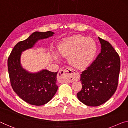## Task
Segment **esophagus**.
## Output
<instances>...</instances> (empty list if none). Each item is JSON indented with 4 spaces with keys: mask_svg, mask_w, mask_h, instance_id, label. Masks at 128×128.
I'll return each instance as SVG.
<instances>
[{
    "mask_svg": "<svg viewBox=\"0 0 128 128\" xmlns=\"http://www.w3.org/2000/svg\"><path fill=\"white\" fill-rule=\"evenodd\" d=\"M58 77L61 82L71 83L79 80L80 75L79 72L72 68H66L58 72Z\"/></svg>",
    "mask_w": 128,
    "mask_h": 128,
    "instance_id": "1",
    "label": "esophagus"
}]
</instances>
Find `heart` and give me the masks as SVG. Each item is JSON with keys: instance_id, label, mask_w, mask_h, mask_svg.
I'll list each match as a JSON object with an SVG mask.
<instances>
[{"instance_id": "b5f03b06", "label": "heart", "mask_w": 128, "mask_h": 128, "mask_svg": "<svg viewBox=\"0 0 128 128\" xmlns=\"http://www.w3.org/2000/svg\"><path fill=\"white\" fill-rule=\"evenodd\" d=\"M95 42L90 38L75 35L62 42L58 48L62 56H69L70 63L77 68H83L90 63L96 53Z\"/></svg>"}]
</instances>
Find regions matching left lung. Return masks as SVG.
Segmentation results:
<instances>
[{
    "label": "left lung",
    "instance_id": "left-lung-1",
    "mask_svg": "<svg viewBox=\"0 0 128 128\" xmlns=\"http://www.w3.org/2000/svg\"><path fill=\"white\" fill-rule=\"evenodd\" d=\"M101 52L80 75L82 88L78 100L86 105L98 106L108 101L117 90L120 70L118 54L108 42L98 37Z\"/></svg>",
    "mask_w": 128,
    "mask_h": 128
}]
</instances>
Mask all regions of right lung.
Masks as SVG:
<instances>
[{
  "label": "right lung",
  "mask_w": 128,
  "mask_h": 128,
  "mask_svg": "<svg viewBox=\"0 0 128 128\" xmlns=\"http://www.w3.org/2000/svg\"><path fill=\"white\" fill-rule=\"evenodd\" d=\"M53 34L50 31L34 32L26 40L17 43L8 58V74L13 90L22 100L32 105H43L53 98L58 89V72L44 70L30 73L20 65V56L23 51L32 48L38 40L51 37Z\"/></svg>",
  "instance_id": "1"
}]
</instances>
